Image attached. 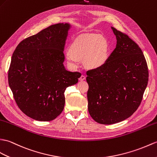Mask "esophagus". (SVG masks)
<instances>
[{"label": "esophagus", "mask_w": 157, "mask_h": 157, "mask_svg": "<svg viewBox=\"0 0 157 157\" xmlns=\"http://www.w3.org/2000/svg\"><path fill=\"white\" fill-rule=\"evenodd\" d=\"M85 79H86V75H82L79 78V80H80V81H83V80H85Z\"/></svg>", "instance_id": "34e87169"}]
</instances>
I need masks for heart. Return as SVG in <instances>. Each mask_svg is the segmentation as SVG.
Instances as JSON below:
<instances>
[{"mask_svg": "<svg viewBox=\"0 0 157 157\" xmlns=\"http://www.w3.org/2000/svg\"><path fill=\"white\" fill-rule=\"evenodd\" d=\"M108 57V45L105 39L98 34H85L73 41L65 52L67 63L73 70L77 69L80 60L90 69L101 66Z\"/></svg>", "mask_w": 157, "mask_h": 157, "instance_id": "1", "label": "heart"}]
</instances>
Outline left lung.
Returning a JSON list of instances; mask_svg holds the SVG:
<instances>
[{
	"label": "left lung",
	"instance_id": "1",
	"mask_svg": "<svg viewBox=\"0 0 157 157\" xmlns=\"http://www.w3.org/2000/svg\"><path fill=\"white\" fill-rule=\"evenodd\" d=\"M112 29L117 40L115 49L101 66L86 73L88 111L101 124L118 123L132 116L148 81L147 63L139 46L128 35Z\"/></svg>",
	"mask_w": 157,
	"mask_h": 157
}]
</instances>
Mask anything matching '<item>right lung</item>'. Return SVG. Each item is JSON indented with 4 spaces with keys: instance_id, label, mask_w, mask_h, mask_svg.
Wrapping results in <instances>:
<instances>
[{
    "instance_id": "right-lung-1",
    "label": "right lung",
    "mask_w": 157,
    "mask_h": 157,
    "mask_svg": "<svg viewBox=\"0 0 157 157\" xmlns=\"http://www.w3.org/2000/svg\"><path fill=\"white\" fill-rule=\"evenodd\" d=\"M70 25L57 23L19 43L8 72L18 107L38 121H52L63 110L64 92L77 83L80 73L64 67L63 49Z\"/></svg>"
}]
</instances>
